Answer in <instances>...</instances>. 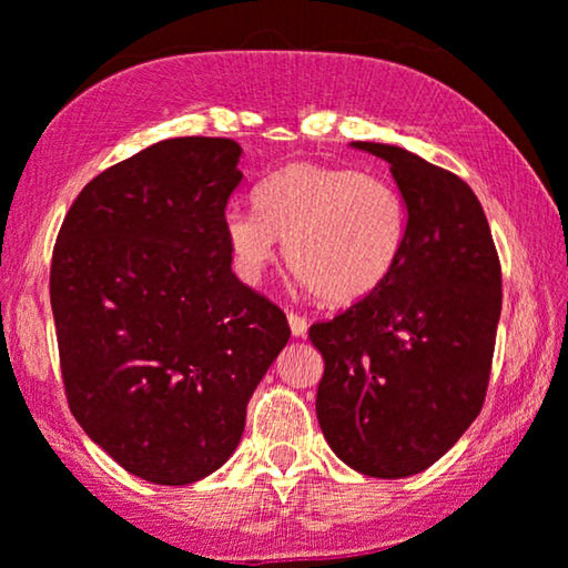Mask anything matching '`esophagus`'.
<instances>
[{
    "label": "esophagus",
    "instance_id": "1",
    "mask_svg": "<svg viewBox=\"0 0 568 568\" xmlns=\"http://www.w3.org/2000/svg\"><path fill=\"white\" fill-rule=\"evenodd\" d=\"M288 324H291V332H293V337H306V332H308V322L304 320V316L301 314H288Z\"/></svg>",
    "mask_w": 568,
    "mask_h": 568
}]
</instances>
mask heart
<instances>
[{"label":"heart","mask_w":568,"mask_h":568,"mask_svg":"<svg viewBox=\"0 0 568 568\" xmlns=\"http://www.w3.org/2000/svg\"><path fill=\"white\" fill-rule=\"evenodd\" d=\"M225 239L239 275L256 283L275 262L280 239L301 283L324 304H358L397 267L407 241V205L376 173L291 163L256 192V210L231 207Z\"/></svg>","instance_id":"heart-1"}]
</instances>
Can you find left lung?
Segmentation results:
<instances>
[{"instance_id": "8db88e82", "label": "left lung", "mask_w": 568, "mask_h": 568, "mask_svg": "<svg viewBox=\"0 0 568 568\" xmlns=\"http://www.w3.org/2000/svg\"><path fill=\"white\" fill-rule=\"evenodd\" d=\"M351 148L389 163L407 205V241L379 291L308 329L324 358L316 418L347 467L410 478L478 418L501 316V264L463 179L397 145Z\"/></svg>"}]
</instances>
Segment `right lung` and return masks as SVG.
Here are the masks:
<instances>
[{
	"label": "right lung",
	"mask_w": 568,
	"mask_h": 568,
	"mask_svg": "<svg viewBox=\"0 0 568 568\" xmlns=\"http://www.w3.org/2000/svg\"><path fill=\"white\" fill-rule=\"evenodd\" d=\"M239 142L173 138L90 181L59 231L51 312L70 410L126 473L207 478L236 452L256 384L291 337L233 275L225 207Z\"/></svg>",
	"instance_id": "obj_1"
}]
</instances>
